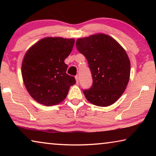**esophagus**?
Here are the masks:
<instances>
[{
  "instance_id": "1",
  "label": "esophagus",
  "mask_w": 156,
  "mask_h": 156,
  "mask_svg": "<svg viewBox=\"0 0 156 156\" xmlns=\"http://www.w3.org/2000/svg\"><path fill=\"white\" fill-rule=\"evenodd\" d=\"M75 78H76V83H79V77H78V76H76Z\"/></svg>"
}]
</instances>
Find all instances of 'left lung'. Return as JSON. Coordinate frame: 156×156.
Wrapping results in <instances>:
<instances>
[{
	"label": "left lung",
	"mask_w": 156,
	"mask_h": 156,
	"mask_svg": "<svg viewBox=\"0 0 156 156\" xmlns=\"http://www.w3.org/2000/svg\"><path fill=\"white\" fill-rule=\"evenodd\" d=\"M76 48L87 60L93 83L83 89L91 103L107 107L125 91L130 76L131 65L125 50L112 37L103 34L76 41Z\"/></svg>",
	"instance_id": "left-lung-1"
}]
</instances>
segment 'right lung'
I'll return each instance as SVG.
<instances>
[{
    "mask_svg": "<svg viewBox=\"0 0 156 156\" xmlns=\"http://www.w3.org/2000/svg\"><path fill=\"white\" fill-rule=\"evenodd\" d=\"M73 38H45L34 44L25 55L22 76L29 94L46 106L58 105L67 97L73 76L66 72L65 60L72 51Z\"/></svg>",
    "mask_w": 156,
    "mask_h": 156,
    "instance_id": "1",
    "label": "right lung"
}]
</instances>
